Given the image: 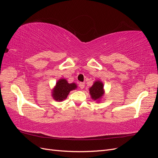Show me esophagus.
<instances>
[{"label":"esophagus","instance_id":"esophagus-1","mask_svg":"<svg viewBox=\"0 0 158 158\" xmlns=\"http://www.w3.org/2000/svg\"><path fill=\"white\" fill-rule=\"evenodd\" d=\"M79 87L81 89H84V87H85V84H84V82H80V83L79 84Z\"/></svg>","mask_w":158,"mask_h":158}]
</instances>
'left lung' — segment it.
Listing matches in <instances>:
<instances>
[{
	"mask_svg": "<svg viewBox=\"0 0 158 158\" xmlns=\"http://www.w3.org/2000/svg\"><path fill=\"white\" fill-rule=\"evenodd\" d=\"M89 92L90 96L94 101H96L98 103L100 102L105 95V89L103 82L98 80L95 81L92 87L89 88Z\"/></svg>",
	"mask_w": 158,
	"mask_h": 158,
	"instance_id": "obj_1",
	"label": "left lung"
}]
</instances>
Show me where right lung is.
<instances>
[{"instance_id": "add662e5", "label": "right lung", "mask_w": 158, "mask_h": 158, "mask_svg": "<svg viewBox=\"0 0 158 158\" xmlns=\"http://www.w3.org/2000/svg\"><path fill=\"white\" fill-rule=\"evenodd\" d=\"M77 87L75 83L69 84L65 78H60L52 89V97L56 102H63L67 98L70 91L76 89Z\"/></svg>"}]
</instances>
